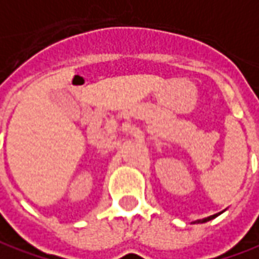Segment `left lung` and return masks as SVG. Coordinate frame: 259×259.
Wrapping results in <instances>:
<instances>
[{"instance_id": "obj_1", "label": "left lung", "mask_w": 259, "mask_h": 259, "mask_svg": "<svg viewBox=\"0 0 259 259\" xmlns=\"http://www.w3.org/2000/svg\"><path fill=\"white\" fill-rule=\"evenodd\" d=\"M224 212V210H222ZM222 212H219V213H215V215H210V217H208V218H203V219H198V221H195L193 224H205V222H208V221H210V219L217 218V217H219Z\"/></svg>"}]
</instances>
